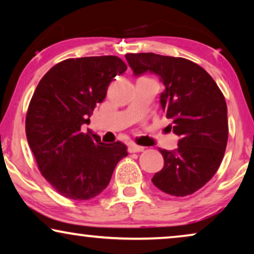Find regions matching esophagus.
<instances>
[{
	"label": "esophagus",
	"instance_id": "obj_1",
	"mask_svg": "<svg viewBox=\"0 0 254 254\" xmlns=\"http://www.w3.org/2000/svg\"><path fill=\"white\" fill-rule=\"evenodd\" d=\"M144 150V147H142V145H136V144H129V152H140V151H143Z\"/></svg>",
	"mask_w": 254,
	"mask_h": 254
}]
</instances>
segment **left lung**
<instances>
[{"mask_svg":"<svg viewBox=\"0 0 254 254\" xmlns=\"http://www.w3.org/2000/svg\"><path fill=\"white\" fill-rule=\"evenodd\" d=\"M134 76L155 74L165 86L159 103L179 136L175 151L159 149L164 166L151 182L162 192L185 196L209 182L223 159L228 111L223 93L199 64L154 53L125 55Z\"/></svg>","mask_w":254,"mask_h":254,"instance_id":"left-lung-1","label":"left lung"}]
</instances>
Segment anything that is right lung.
<instances>
[{
	"label": "right lung",
	"mask_w": 254,
	"mask_h": 254,
	"mask_svg": "<svg viewBox=\"0 0 254 254\" xmlns=\"http://www.w3.org/2000/svg\"><path fill=\"white\" fill-rule=\"evenodd\" d=\"M127 65L118 57L68 59L55 64L38 84L26 114V138L44 178L61 195L90 200L103 192L120 159L121 142L104 143L89 125L97 104Z\"/></svg>",
	"instance_id": "obj_1"
}]
</instances>
